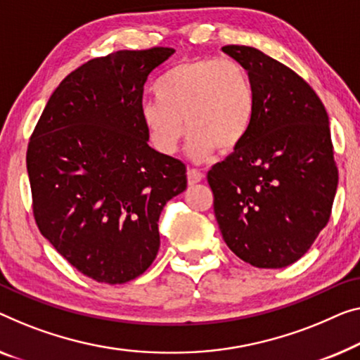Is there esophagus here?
<instances>
[{
    "label": "esophagus",
    "mask_w": 360,
    "mask_h": 360,
    "mask_svg": "<svg viewBox=\"0 0 360 360\" xmlns=\"http://www.w3.org/2000/svg\"><path fill=\"white\" fill-rule=\"evenodd\" d=\"M202 179H203L202 171H198L195 168L187 169V182H189V184H197V182H200Z\"/></svg>",
    "instance_id": "obj_1"
}]
</instances>
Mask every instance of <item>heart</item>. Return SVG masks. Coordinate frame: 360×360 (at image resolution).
Returning <instances> with one entry per match:
<instances>
[{
  "label": "heart",
  "instance_id": "obj_1",
  "mask_svg": "<svg viewBox=\"0 0 360 360\" xmlns=\"http://www.w3.org/2000/svg\"><path fill=\"white\" fill-rule=\"evenodd\" d=\"M158 100L141 106V120L152 147L174 153L189 131L187 155L195 162L231 153L248 137L254 120L255 94L250 76L231 56L184 60L163 74Z\"/></svg>",
  "mask_w": 360,
  "mask_h": 360
}]
</instances>
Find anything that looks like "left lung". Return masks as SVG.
Here are the masks:
<instances>
[{
    "mask_svg": "<svg viewBox=\"0 0 360 360\" xmlns=\"http://www.w3.org/2000/svg\"><path fill=\"white\" fill-rule=\"evenodd\" d=\"M221 50L248 69L255 94L248 137L208 171L224 243L257 268L299 260L328 223L338 168L328 115L292 69L252 46Z\"/></svg>",
    "mask_w": 360,
    "mask_h": 360,
    "instance_id": "obj_1",
    "label": "left lung"
}]
</instances>
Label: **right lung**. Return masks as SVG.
I'll return each mask as SVG.
<instances>
[{"mask_svg": "<svg viewBox=\"0 0 360 360\" xmlns=\"http://www.w3.org/2000/svg\"><path fill=\"white\" fill-rule=\"evenodd\" d=\"M173 48L121 50L72 71L27 147L40 233L98 283L142 275L160 249L158 218L187 187L186 165L148 146L141 120L148 74Z\"/></svg>", "mask_w": 360, "mask_h": 360, "instance_id": "add662e5", "label": "right lung"}]
</instances>
